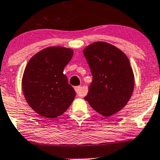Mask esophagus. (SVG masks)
I'll use <instances>...</instances> for the list:
<instances>
[{"instance_id":"34e87169","label":"esophagus","mask_w":160,"mask_h":160,"mask_svg":"<svg viewBox=\"0 0 160 160\" xmlns=\"http://www.w3.org/2000/svg\"><path fill=\"white\" fill-rule=\"evenodd\" d=\"M74 89H75V91H76L77 94H78L79 96H83L84 94H83V92H82V91L81 86H75Z\"/></svg>"}]
</instances>
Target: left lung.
<instances>
[{"label":"left lung","instance_id":"left-lung-1","mask_svg":"<svg viewBox=\"0 0 160 160\" xmlns=\"http://www.w3.org/2000/svg\"><path fill=\"white\" fill-rule=\"evenodd\" d=\"M82 52L93 78L84 98L100 114L113 115L132 95L135 78L129 60L120 49L103 41L92 43Z\"/></svg>","mask_w":160,"mask_h":160}]
</instances>
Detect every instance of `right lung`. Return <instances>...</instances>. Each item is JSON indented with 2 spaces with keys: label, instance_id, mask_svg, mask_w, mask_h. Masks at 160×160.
<instances>
[{
  "label": "right lung",
  "instance_id": "add662e5",
  "mask_svg": "<svg viewBox=\"0 0 160 160\" xmlns=\"http://www.w3.org/2000/svg\"><path fill=\"white\" fill-rule=\"evenodd\" d=\"M73 49L49 47L33 56L22 80L23 95L36 113L47 119L63 114L76 95L64 68L72 58Z\"/></svg>",
  "mask_w": 160,
  "mask_h": 160
}]
</instances>
